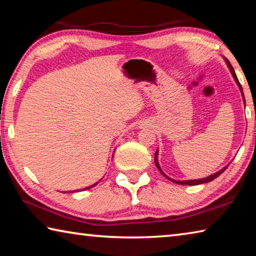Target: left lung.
<instances>
[{
  "instance_id": "obj_1",
  "label": "left lung",
  "mask_w": 256,
  "mask_h": 256,
  "mask_svg": "<svg viewBox=\"0 0 256 256\" xmlns=\"http://www.w3.org/2000/svg\"><path fill=\"white\" fill-rule=\"evenodd\" d=\"M226 63H227V66H228V68H229V70H230V72H232V76H234V79H235V81H236V84H238V86H240V92H242V99H244V102H245V97H244V94H242V86H240V81H238V79H237V76H236V73H235V71H234V68H232V64L229 63V60H226ZM158 150L156 151V154H154V162H156V166H157V168L158 170H160V172H162V174L164 176V177H167L168 180H170L172 182H174V183H176V184H180V185H198V184H203V183H208V182H211V180H214V178H216V177H218L219 175H222V172L226 170V168L228 167V166H226V167H224L222 170H220L219 172H214V174H212V175H210V176H208V177H206V178H201V180H172V178H170V177H168L166 174H164V172L162 170V168H160V166H159V162H158Z\"/></svg>"
}]
</instances>
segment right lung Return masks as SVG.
<instances>
[{
	"instance_id": "1",
	"label": "right lung",
	"mask_w": 256,
	"mask_h": 256,
	"mask_svg": "<svg viewBox=\"0 0 256 256\" xmlns=\"http://www.w3.org/2000/svg\"><path fill=\"white\" fill-rule=\"evenodd\" d=\"M97 184H98V183H96V184H94V185H92V186H89V188H82V190H89V188H94V185H97Z\"/></svg>"
}]
</instances>
